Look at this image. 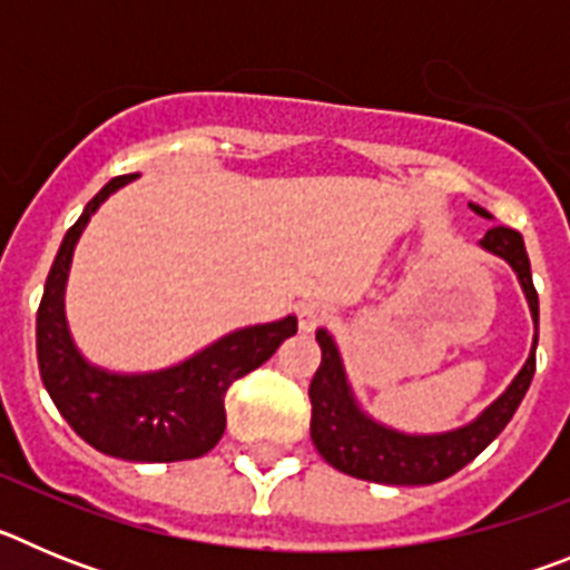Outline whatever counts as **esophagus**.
<instances>
[{
	"label": "esophagus",
	"instance_id": "1",
	"mask_svg": "<svg viewBox=\"0 0 570 570\" xmlns=\"http://www.w3.org/2000/svg\"><path fill=\"white\" fill-rule=\"evenodd\" d=\"M296 316H299V331L311 334V331H316L320 325H325V322L331 320V311H328V305H322V302H316V299H308V302H302L299 311H296Z\"/></svg>",
	"mask_w": 570,
	"mask_h": 570
}]
</instances>
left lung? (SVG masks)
Here are the masks:
<instances>
[{"mask_svg": "<svg viewBox=\"0 0 570 570\" xmlns=\"http://www.w3.org/2000/svg\"><path fill=\"white\" fill-rule=\"evenodd\" d=\"M473 214L491 219L485 208L471 203ZM480 248L500 256L513 268L522 285L533 320V345L520 374L502 391L476 420L468 425L442 431V434H405L367 414L354 387L347 382L340 347L325 328L316 331L322 347V362L311 380V440L322 460L336 471L356 476V480L380 482V485H431L454 476L473 456H480L502 428L517 414L522 396L537 371V340H540V299L531 279V262L525 254V242L520 230L493 225L480 239Z\"/></svg>", "mask_w": 570, "mask_h": 570, "instance_id": "obj_1", "label": "left lung"}]
</instances>
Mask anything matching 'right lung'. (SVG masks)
Instances as JSON below:
<instances>
[{
  "label": "right lung",
  "instance_id": "obj_1",
  "mask_svg": "<svg viewBox=\"0 0 570 570\" xmlns=\"http://www.w3.org/2000/svg\"><path fill=\"white\" fill-rule=\"evenodd\" d=\"M134 179H110L59 245L37 314L39 374L59 414L90 448L128 462L196 460L223 440L228 387L296 334V316L230 331L163 371L116 374L85 360L65 320L70 259L90 216Z\"/></svg>",
  "mask_w": 570,
  "mask_h": 570
}]
</instances>
